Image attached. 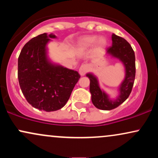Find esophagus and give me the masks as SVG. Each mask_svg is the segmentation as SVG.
I'll return each mask as SVG.
<instances>
[{
    "instance_id": "obj_1",
    "label": "esophagus",
    "mask_w": 158,
    "mask_h": 158,
    "mask_svg": "<svg viewBox=\"0 0 158 158\" xmlns=\"http://www.w3.org/2000/svg\"><path fill=\"white\" fill-rule=\"evenodd\" d=\"M90 69V66L89 64H82L81 66L79 68V73L80 74L81 76H84L85 73H87V72Z\"/></svg>"
}]
</instances>
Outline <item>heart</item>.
Wrapping results in <instances>:
<instances>
[{"instance_id": "1", "label": "heart", "mask_w": 158, "mask_h": 158, "mask_svg": "<svg viewBox=\"0 0 158 158\" xmlns=\"http://www.w3.org/2000/svg\"><path fill=\"white\" fill-rule=\"evenodd\" d=\"M96 43L98 49H102L106 45V40L104 37H99L97 35H85L81 37L77 41V48L79 50H88L94 46Z\"/></svg>"}]
</instances>
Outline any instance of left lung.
<instances>
[{"label": "left lung", "instance_id": "left-lung-1", "mask_svg": "<svg viewBox=\"0 0 158 158\" xmlns=\"http://www.w3.org/2000/svg\"><path fill=\"white\" fill-rule=\"evenodd\" d=\"M112 46L106 50V56L119 59L125 68V78L118 88L119 94L111 99L108 94L101 89L97 77L91 73L86 74L90 79L91 101L96 108L109 110L116 108L126 100L131 94L135 79V55L129 43L122 37L112 34Z\"/></svg>", "mask_w": 158, "mask_h": 158}]
</instances>
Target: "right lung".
<instances>
[{
	"mask_svg": "<svg viewBox=\"0 0 158 158\" xmlns=\"http://www.w3.org/2000/svg\"><path fill=\"white\" fill-rule=\"evenodd\" d=\"M54 34L43 33L23 46L18 60V78L27 102L40 110L50 112L65 106L80 78L76 70L52 62L48 44Z\"/></svg>",
	"mask_w": 158,
	"mask_h": 158,
	"instance_id": "right-lung-1",
	"label": "right lung"
}]
</instances>
